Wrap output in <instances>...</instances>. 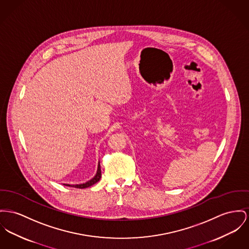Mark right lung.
Segmentation results:
<instances>
[{
    "label": "right lung",
    "instance_id": "1",
    "mask_svg": "<svg viewBox=\"0 0 249 249\" xmlns=\"http://www.w3.org/2000/svg\"><path fill=\"white\" fill-rule=\"evenodd\" d=\"M101 167H100V162H98V167H97V172L95 174V176L89 179V181L87 182L81 183V184H64L65 186H69V187H73V188H79V189H85V188H88V187H90L92 186L93 184H95L96 182H98L101 178Z\"/></svg>",
    "mask_w": 249,
    "mask_h": 249
}]
</instances>
